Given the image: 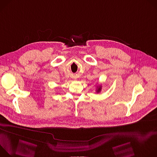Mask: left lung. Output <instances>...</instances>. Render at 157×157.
<instances>
[{"label":"left lung","instance_id":"8db88e82","mask_svg":"<svg viewBox=\"0 0 157 157\" xmlns=\"http://www.w3.org/2000/svg\"><path fill=\"white\" fill-rule=\"evenodd\" d=\"M101 89H102L101 86H98V87H97V89H96V93H100V92H101Z\"/></svg>","mask_w":157,"mask_h":157}]
</instances>
